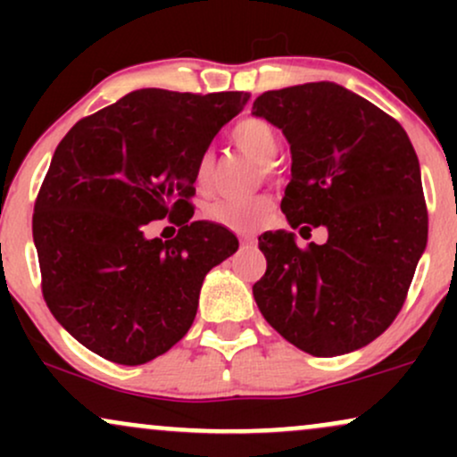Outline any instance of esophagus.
Wrapping results in <instances>:
<instances>
[{"mask_svg":"<svg viewBox=\"0 0 457 457\" xmlns=\"http://www.w3.org/2000/svg\"><path fill=\"white\" fill-rule=\"evenodd\" d=\"M255 245H258V240H255L253 236H243V238H240V246H243V249H255Z\"/></svg>","mask_w":457,"mask_h":457,"instance_id":"esophagus-1","label":"esophagus"}]
</instances>
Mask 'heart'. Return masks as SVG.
<instances>
[{"label":"heart","mask_w":457,"mask_h":457,"mask_svg":"<svg viewBox=\"0 0 457 457\" xmlns=\"http://www.w3.org/2000/svg\"><path fill=\"white\" fill-rule=\"evenodd\" d=\"M232 141L262 165H270L275 161L277 150H279V137H277L275 129L266 124L264 120H243L232 130ZM208 176H211V156H204L195 171L197 187L206 185ZM270 208L272 202L269 195L225 197L217 199L206 208V217L228 229L249 232V229L258 228V223L269 214Z\"/></svg>","instance_id":"1"}]
</instances>
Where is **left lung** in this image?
Masks as SVG:
<instances>
[{
	"instance_id": "obj_1",
	"label": "left lung",
	"mask_w": 457,
	"mask_h": 457,
	"mask_svg": "<svg viewBox=\"0 0 457 457\" xmlns=\"http://www.w3.org/2000/svg\"><path fill=\"white\" fill-rule=\"evenodd\" d=\"M251 113L290 144L287 223L328 232L307 249L286 229L260 236L262 316L313 356L363 348L400 313L428 245L417 152L391 115L333 81L264 92Z\"/></svg>"
}]
</instances>
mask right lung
I'll use <instances>...</instances> for the list:
<instances>
[{"instance_id": "add662e5", "label": "right lung", "mask_w": 457, "mask_h": 457, "mask_svg": "<svg viewBox=\"0 0 457 457\" xmlns=\"http://www.w3.org/2000/svg\"><path fill=\"white\" fill-rule=\"evenodd\" d=\"M246 92H130L79 120L55 148L34 206L51 313L79 344L120 365L167 353L191 328L206 272L236 253L223 225L191 221L188 197L214 135ZM170 216L171 241L145 239Z\"/></svg>"}]
</instances>
